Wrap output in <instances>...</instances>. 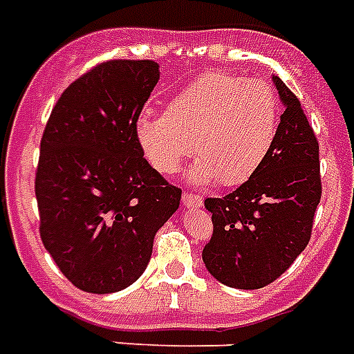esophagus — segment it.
<instances>
[{
	"label": "esophagus",
	"instance_id": "34e87169",
	"mask_svg": "<svg viewBox=\"0 0 354 354\" xmlns=\"http://www.w3.org/2000/svg\"><path fill=\"white\" fill-rule=\"evenodd\" d=\"M182 202H183V206H187V207H201L202 196L195 195V193H183Z\"/></svg>",
	"mask_w": 354,
	"mask_h": 354
}]
</instances>
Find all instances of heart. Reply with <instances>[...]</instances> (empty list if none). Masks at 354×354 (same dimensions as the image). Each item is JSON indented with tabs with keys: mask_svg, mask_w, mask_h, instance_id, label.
<instances>
[{
	"mask_svg": "<svg viewBox=\"0 0 354 354\" xmlns=\"http://www.w3.org/2000/svg\"><path fill=\"white\" fill-rule=\"evenodd\" d=\"M279 124V96L267 81L207 72L174 94L165 115L142 113L135 139L159 174H174L193 148L198 159L191 180H217L230 187L260 169L273 150Z\"/></svg>",
	"mask_w": 354,
	"mask_h": 354,
	"instance_id": "1",
	"label": "heart"
}]
</instances>
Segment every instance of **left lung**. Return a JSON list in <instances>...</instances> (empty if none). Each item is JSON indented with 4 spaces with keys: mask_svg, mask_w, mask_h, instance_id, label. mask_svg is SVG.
<instances>
[{
    "mask_svg": "<svg viewBox=\"0 0 354 354\" xmlns=\"http://www.w3.org/2000/svg\"><path fill=\"white\" fill-rule=\"evenodd\" d=\"M273 81L284 104L273 150L236 191L204 201L213 234L202 260L237 290H260L288 271L308 245L321 201L319 142L299 98Z\"/></svg>",
    "mask_w": 354,
    "mask_h": 354,
    "instance_id": "8db88e82",
    "label": "left lung"
}]
</instances>
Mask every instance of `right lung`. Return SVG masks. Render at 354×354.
I'll return each instance as SVG.
<instances>
[{"label":"right lung","mask_w":354,"mask_h":354,"mask_svg":"<svg viewBox=\"0 0 354 354\" xmlns=\"http://www.w3.org/2000/svg\"><path fill=\"white\" fill-rule=\"evenodd\" d=\"M158 80L150 59L96 64L64 88L40 139V239L61 273L88 293L133 284L156 232L180 206L182 189L148 165L135 139Z\"/></svg>","instance_id":"obj_1"}]
</instances>
